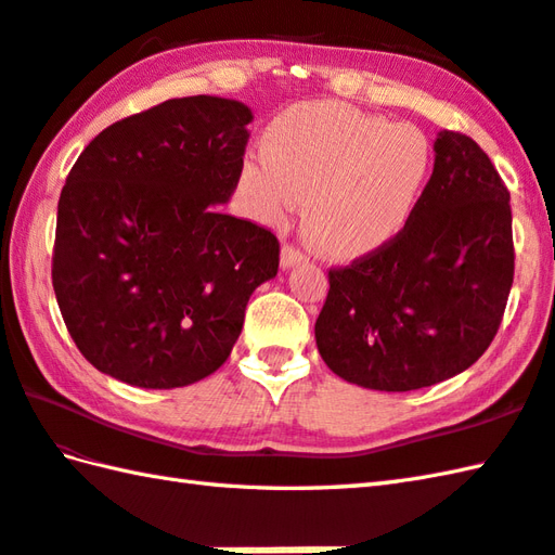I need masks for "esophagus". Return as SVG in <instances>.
<instances>
[{"label": "esophagus", "mask_w": 555, "mask_h": 555, "mask_svg": "<svg viewBox=\"0 0 555 555\" xmlns=\"http://www.w3.org/2000/svg\"><path fill=\"white\" fill-rule=\"evenodd\" d=\"M305 257H308V255H305V250H300L298 245L286 243L284 247H281V267H284V269H288V267H293V264L302 262Z\"/></svg>", "instance_id": "obj_1"}]
</instances>
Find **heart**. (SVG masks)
Instances as JSON below:
<instances>
[{"label":"heart","instance_id":"b5f03b06","mask_svg":"<svg viewBox=\"0 0 555 555\" xmlns=\"http://www.w3.org/2000/svg\"><path fill=\"white\" fill-rule=\"evenodd\" d=\"M429 173L431 145L415 126L310 102L274 121L264 152L243 164L241 191L264 221H284L308 199L310 238L334 257H360L405 229Z\"/></svg>","mask_w":555,"mask_h":555}]
</instances>
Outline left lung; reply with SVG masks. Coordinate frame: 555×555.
<instances>
[{"label": "left lung", "mask_w": 555, "mask_h": 555, "mask_svg": "<svg viewBox=\"0 0 555 555\" xmlns=\"http://www.w3.org/2000/svg\"><path fill=\"white\" fill-rule=\"evenodd\" d=\"M431 179L393 241L328 269L314 338L340 379L415 391L496 336L515 274L511 193L473 138L441 131Z\"/></svg>", "instance_id": "8db88e82"}]
</instances>
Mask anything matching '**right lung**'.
<instances>
[{"instance_id":"1","label":"right lung","mask_w":555,"mask_h":555,"mask_svg":"<svg viewBox=\"0 0 555 555\" xmlns=\"http://www.w3.org/2000/svg\"><path fill=\"white\" fill-rule=\"evenodd\" d=\"M253 112L223 98L167 100L104 128L66 176L52 286L92 367L140 388L217 372L253 291L279 271L276 235L221 215Z\"/></svg>"}]
</instances>
